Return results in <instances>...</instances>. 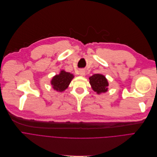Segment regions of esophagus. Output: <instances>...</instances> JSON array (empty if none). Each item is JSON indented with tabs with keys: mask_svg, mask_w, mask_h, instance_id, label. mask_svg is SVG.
Returning a JSON list of instances; mask_svg holds the SVG:
<instances>
[{
	"mask_svg": "<svg viewBox=\"0 0 157 157\" xmlns=\"http://www.w3.org/2000/svg\"><path fill=\"white\" fill-rule=\"evenodd\" d=\"M79 75L81 76H84L85 75V70H79Z\"/></svg>",
	"mask_w": 157,
	"mask_h": 157,
	"instance_id": "1",
	"label": "esophagus"
}]
</instances>
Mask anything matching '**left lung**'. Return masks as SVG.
Listing matches in <instances>:
<instances>
[{
    "label": "left lung",
    "mask_w": 157,
    "mask_h": 157,
    "mask_svg": "<svg viewBox=\"0 0 157 157\" xmlns=\"http://www.w3.org/2000/svg\"><path fill=\"white\" fill-rule=\"evenodd\" d=\"M89 83L93 90L96 93L101 94L108 91V81L105 77L101 74H94L89 77Z\"/></svg>",
    "instance_id": "obj_1"
}]
</instances>
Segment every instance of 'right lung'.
I'll return each mask as SVG.
<instances>
[{
	"label": "right lung",
	"instance_id": "add662e5",
	"mask_svg": "<svg viewBox=\"0 0 157 157\" xmlns=\"http://www.w3.org/2000/svg\"><path fill=\"white\" fill-rule=\"evenodd\" d=\"M73 77V74L61 70L60 73L52 78L51 84L54 90L58 92H63L68 88Z\"/></svg>",
	"mask_w": 157,
	"mask_h": 157
}]
</instances>
